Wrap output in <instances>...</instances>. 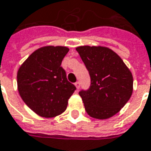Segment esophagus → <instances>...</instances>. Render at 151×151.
Instances as JSON below:
<instances>
[{
  "instance_id": "esophagus-1",
  "label": "esophagus",
  "mask_w": 151,
  "mask_h": 151,
  "mask_svg": "<svg viewBox=\"0 0 151 151\" xmlns=\"http://www.w3.org/2000/svg\"><path fill=\"white\" fill-rule=\"evenodd\" d=\"M74 85H75V86L77 89H78V88L80 87V84H79V82H76Z\"/></svg>"
}]
</instances>
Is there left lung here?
Segmentation results:
<instances>
[{
    "label": "left lung",
    "instance_id": "1",
    "mask_svg": "<svg viewBox=\"0 0 151 151\" xmlns=\"http://www.w3.org/2000/svg\"><path fill=\"white\" fill-rule=\"evenodd\" d=\"M76 50L91 77L89 89L79 91L86 111L97 119L111 117L131 97V72L123 60L110 48L82 46Z\"/></svg>",
    "mask_w": 151,
    "mask_h": 151
}]
</instances>
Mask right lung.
I'll return each instance as SVG.
<instances>
[{
  "mask_svg": "<svg viewBox=\"0 0 151 151\" xmlns=\"http://www.w3.org/2000/svg\"><path fill=\"white\" fill-rule=\"evenodd\" d=\"M68 51L66 47H42L35 50L18 70L20 96L39 116L53 117L60 115L76 90L60 66Z\"/></svg>",
  "mask_w": 151,
  "mask_h": 151,
  "instance_id": "add662e5",
  "label": "right lung"
}]
</instances>
